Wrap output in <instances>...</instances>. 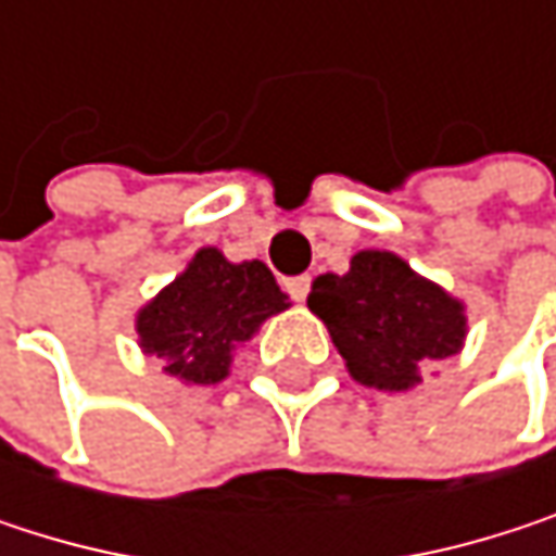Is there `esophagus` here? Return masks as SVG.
<instances>
[{
    "label": "esophagus",
    "instance_id": "34e87169",
    "mask_svg": "<svg viewBox=\"0 0 556 556\" xmlns=\"http://www.w3.org/2000/svg\"><path fill=\"white\" fill-rule=\"evenodd\" d=\"M308 286H312V277L286 279V292H289V299H292V302H305V295H308Z\"/></svg>",
    "mask_w": 556,
    "mask_h": 556
}]
</instances>
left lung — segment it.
<instances>
[{"label": "left lung", "mask_w": 556, "mask_h": 556, "mask_svg": "<svg viewBox=\"0 0 556 556\" xmlns=\"http://www.w3.org/2000/svg\"><path fill=\"white\" fill-rule=\"evenodd\" d=\"M308 308L357 383L395 392L421 380L418 367L457 354L467 334L464 305L389 251H361L344 277L315 279Z\"/></svg>", "instance_id": "obj_1"}]
</instances>
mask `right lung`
Returning a JSON list of instances; mask_svg holds the SVG:
<instances>
[{
  "label": "right lung",
  "instance_id": "1",
  "mask_svg": "<svg viewBox=\"0 0 556 556\" xmlns=\"http://www.w3.org/2000/svg\"><path fill=\"white\" fill-rule=\"evenodd\" d=\"M282 308L286 295L261 261L228 264L215 248H202L186 274L141 308L138 334L169 377L205 387L225 380L231 351Z\"/></svg>",
  "mask_w": 556,
  "mask_h": 556
}]
</instances>
